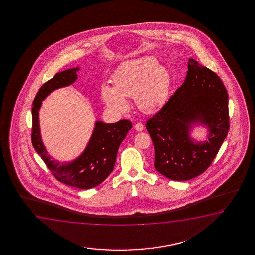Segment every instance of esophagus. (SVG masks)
<instances>
[{"label": "esophagus", "instance_id": "34e87169", "mask_svg": "<svg viewBox=\"0 0 255 255\" xmlns=\"http://www.w3.org/2000/svg\"><path fill=\"white\" fill-rule=\"evenodd\" d=\"M143 129H144V126H143V124L142 123H137L135 125V129H136V131H143Z\"/></svg>", "mask_w": 255, "mask_h": 255}]
</instances>
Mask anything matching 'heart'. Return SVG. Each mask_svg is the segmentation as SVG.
I'll use <instances>...</instances> for the list:
<instances>
[{
	"mask_svg": "<svg viewBox=\"0 0 255 255\" xmlns=\"http://www.w3.org/2000/svg\"><path fill=\"white\" fill-rule=\"evenodd\" d=\"M112 82L113 87L102 86L101 95L105 105L115 112L127 109L125 98L129 97H134L143 112H155L165 105L171 91V73L154 56H141L123 63L115 70Z\"/></svg>",
	"mask_w": 255,
	"mask_h": 255,
	"instance_id": "obj_1",
	"label": "heart"
}]
</instances>
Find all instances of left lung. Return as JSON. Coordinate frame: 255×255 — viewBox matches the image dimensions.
Returning a JSON list of instances; mask_svg holds the SVG:
<instances>
[{"mask_svg":"<svg viewBox=\"0 0 255 255\" xmlns=\"http://www.w3.org/2000/svg\"><path fill=\"white\" fill-rule=\"evenodd\" d=\"M208 129L205 141H194L192 128ZM153 141L155 168L175 181H185L203 173L229 130L228 95L216 73L190 58L185 82L169 101L146 123Z\"/></svg>","mask_w":255,"mask_h":255,"instance_id":"obj_1","label":"left lung"}]
</instances>
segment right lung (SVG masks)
<instances>
[{"label": "right lung", "instance_id": "1", "mask_svg": "<svg viewBox=\"0 0 255 255\" xmlns=\"http://www.w3.org/2000/svg\"><path fill=\"white\" fill-rule=\"evenodd\" d=\"M79 70V67H77L56 73L52 79L40 88L33 102L31 137L36 152L58 181L76 188L87 190L100 185L113 171L119 145L131 129L132 123L128 119H121L112 124L96 121L91 138L79 157L62 164L54 160L42 142L39 110L42 102L51 92L73 84L77 80V72Z\"/></svg>", "mask_w": 255, "mask_h": 255}]
</instances>
